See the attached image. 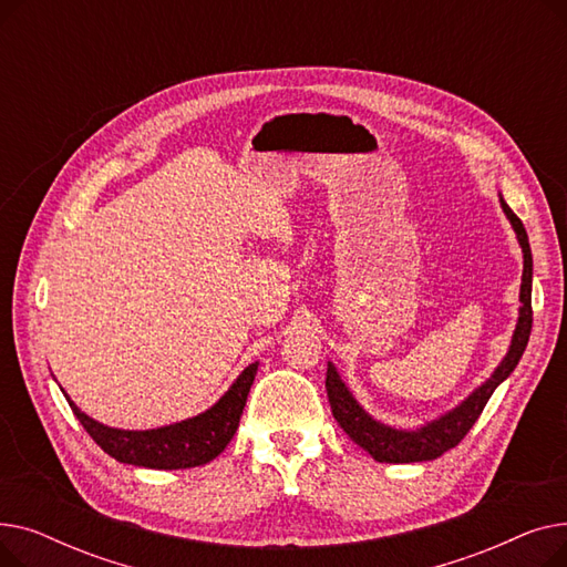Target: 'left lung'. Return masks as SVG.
<instances>
[{
    "mask_svg": "<svg viewBox=\"0 0 567 567\" xmlns=\"http://www.w3.org/2000/svg\"><path fill=\"white\" fill-rule=\"evenodd\" d=\"M501 206L505 216L513 223V229L517 231V241L524 252V274H522V291H519V319L517 329L511 342L508 353L501 361V365L494 370V374L481 385L478 391H473L460 406L441 415L439 421L427 423L421 430H395L374 421L372 415L363 411V406L353 400L347 385L342 383L338 370L333 363H329L326 370V393H329L331 411L338 425L347 432V436L359 443L363 451H368L377 462H389V464H409V462H430L449 453L451 449L468 434L473 423L481 419V413L496 391V385L511 377V372L517 368L522 353L528 344L530 326H533V308H530V285H533V257L528 236L522 225V220L513 214V208L501 199Z\"/></svg>",
    "mask_w": 567,
    "mask_h": 567,
    "instance_id": "left-lung-1",
    "label": "left lung"
}]
</instances>
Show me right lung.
<instances>
[{
    "instance_id": "obj_1",
    "label": "right lung",
    "mask_w": 567,
    "mask_h": 567,
    "mask_svg": "<svg viewBox=\"0 0 567 567\" xmlns=\"http://www.w3.org/2000/svg\"><path fill=\"white\" fill-rule=\"evenodd\" d=\"M255 374L257 363L238 374L231 389L212 409H206L195 419L144 432L105 427L89 419L66 393L64 395L86 434L116 462L146 468H193L216 460L231 441L238 421H241Z\"/></svg>"
}]
</instances>
